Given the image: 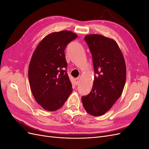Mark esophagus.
I'll return each instance as SVG.
<instances>
[{
  "instance_id": "34e87169",
  "label": "esophagus",
  "mask_w": 149,
  "mask_h": 149,
  "mask_svg": "<svg viewBox=\"0 0 149 149\" xmlns=\"http://www.w3.org/2000/svg\"><path fill=\"white\" fill-rule=\"evenodd\" d=\"M74 81H75V84L76 85H78V83H79V78H76L74 79Z\"/></svg>"
}]
</instances>
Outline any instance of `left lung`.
I'll list each match as a JSON object with an SVG mask.
<instances>
[{
    "instance_id": "left-lung-1",
    "label": "left lung",
    "mask_w": 149,
    "mask_h": 149,
    "mask_svg": "<svg viewBox=\"0 0 149 149\" xmlns=\"http://www.w3.org/2000/svg\"><path fill=\"white\" fill-rule=\"evenodd\" d=\"M84 40L91 53L95 75L91 91L81 100L88 114L100 116L121 96L126 79L125 63L114 40L91 34L86 36Z\"/></svg>"
}]
</instances>
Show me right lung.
<instances>
[{
  "mask_svg": "<svg viewBox=\"0 0 149 149\" xmlns=\"http://www.w3.org/2000/svg\"><path fill=\"white\" fill-rule=\"evenodd\" d=\"M77 35L71 31L46 36L35 50L29 68L31 93L43 109L55 111L61 108L72 93L67 73L65 49Z\"/></svg>",
  "mask_w": 149,
  "mask_h": 149,
  "instance_id": "add662e5",
  "label": "right lung"
}]
</instances>
